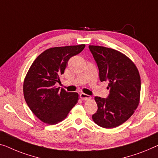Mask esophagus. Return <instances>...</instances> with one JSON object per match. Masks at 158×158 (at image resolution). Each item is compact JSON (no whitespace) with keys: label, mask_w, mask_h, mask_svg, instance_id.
<instances>
[{"label":"esophagus","mask_w":158,"mask_h":158,"mask_svg":"<svg viewBox=\"0 0 158 158\" xmlns=\"http://www.w3.org/2000/svg\"><path fill=\"white\" fill-rule=\"evenodd\" d=\"M79 96H80V98H81L83 101H86V100H89L91 98L90 96L87 95V94H84V93H81Z\"/></svg>","instance_id":"esophagus-1"}]
</instances>
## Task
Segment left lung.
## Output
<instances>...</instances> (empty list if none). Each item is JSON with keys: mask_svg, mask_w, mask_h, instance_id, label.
Wrapping results in <instances>:
<instances>
[{"mask_svg": "<svg viewBox=\"0 0 158 158\" xmlns=\"http://www.w3.org/2000/svg\"><path fill=\"white\" fill-rule=\"evenodd\" d=\"M89 48L98 66L100 81H107L109 89L107 98H94L98 109L93 121L102 128H115L126 122L138 107L139 72L130 59L118 51L94 45Z\"/></svg>", "mask_w": 158, "mask_h": 158, "instance_id": "left-lung-1", "label": "left lung"}]
</instances>
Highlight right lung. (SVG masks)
Masks as SVG:
<instances>
[{
  "mask_svg": "<svg viewBox=\"0 0 158 158\" xmlns=\"http://www.w3.org/2000/svg\"><path fill=\"white\" fill-rule=\"evenodd\" d=\"M84 48L85 44L49 48L30 67L23 84L24 97L30 109L44 123L62 121L78 101V94L60 90L55 84L60 81L69 59Z\"/></svg>",
  "mask_w": 158,
  "mask_h": 158,
  "instance_id": "right-lung-1",
  "label": "right lung"
}]
</instances>
